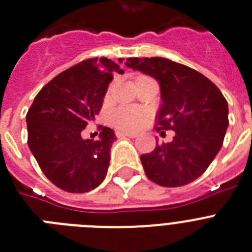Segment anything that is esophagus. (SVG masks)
Returning a JSON list of instances; mask_svg holds the SVG:
<instances>
[{
  "instance_id": "obj_1",
  "label": "esophagus",
  "mask_w": 252,
  "mask_h": 252,
  "mask_svg": "<svg viewBox=\"0 0 252 252\" xmlns=\"http://www.w3.org/2000/svg\"><path fill=\"white\" fill-rule=\"evenodd\" d=\"M118 136H128L131 139H135L137 136L136 132H127V131H121V132H118Z\"/></svg>"
}]
</instances>
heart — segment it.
<instances>
[{
    "mask_svg": "<svg viewBox=\"0 0 252 252\" xmlns=\"http://www.w3.org/2000/svg\"><path fill=\"white\" fill-rule=\"evenodd\" d=\"M141 77L145 76H139L137 79ZM144 121H145V112L137 107L121 105L111 113V122L121 130L134 131L140 127Z\"/></svg>",
    "mask_w": 252,
    "mask_h": 252,
    "instance_id": "heart-1",
    "label": "heart"
}]
</instances>
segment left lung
Wrapping results in <instances>:
<instances>
[{
	"label": "left lung",
	"mask_w": 252,
	"mask_h": 252,
	"mask_svg": "<svg viewBox=\"0 0 252 252\" xmlns=\"http://www.w3.org/2000/svg\"><path fill=\"white\" fill-rule=\"evenodd\" d=\"M126 66L154 77L162 105L157 130H173L171 143L140 156L150 181L178 188L195 181L223 145L228 127V103L208 77L163 57L126 60Z\"/></svg>",
	"instance_id": "1"
}]
</instances>
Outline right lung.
<instances>
[{
	"instance_id": "obj_1",
	"label": "right lung",
	"mask_w": 252,
	"mask_h": 252,
	"mask_svg": "<svg viewBox=\"0 0 252 252\" xmlns=\"http://www.w3.org/2000/svg\"><path fill=\"white\" fill-rule=\"evenodd\" d=\"M113 72L124 74V70L105 57L85 60L53 77L28 111L30 152L46 177L61 190L88 192L105 178L117 137L102 126L96 141L83 139V131L99 113Z\"/></svg>"
}]
</instances>
